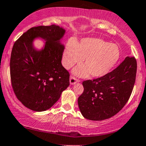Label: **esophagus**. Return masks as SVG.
<instances>
[{
    "mask_svg": "<svg viewBox=\"0 0 146 146\" xmlns=\"http://www.w3.org/2000/svg\"><path fill=\"white\" fill-rule=\"evenodd\" d=\"M80 82V80L79 79H77L76 78H75L74 76H70V83L71 84V85H74L75 83H76V82Z\"/></svg>",
    "mask_w": 146,
    "mask_h": 146,
    "instance_id": "obj_1",
    "label": "esophagus"
}]
</instances>
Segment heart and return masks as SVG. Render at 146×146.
I'll list each match as a JSON object with an SVG mask.
<instances>
[{
	"label": "heart",
	"mask_w": 146,
	"mask_h": 146,
	"mask_svg": "<svg viewBox=\"0 0 146 146\" xmlns=\"http://www.w3.org/2000/svg\"><path fill=\"white\" fill-rule=\"evenodd\" d=\"M119 56L120 50L117 45L101 38H85L78 42L69 39L64 47L62 64L69 69L84 59L85 65L77 67L74 73L80 76L91 73L93 77L101 78L110 73Z\"/></svg>",
	"instance_id": "1"
}]
</instances>
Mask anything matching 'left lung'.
I'll use <instances>...</instances> for the list:
<instances>
[{"label":"left lung","mask_w":146,"mask_h":146,"mask_svg":"<svg viewBox=\"0 0 146 146\" xmlns=\"http://www.w3.org/2000/svg\"><path fill=\"white\" fill-rule=\"evenodd\" d=\"M136 69L135 57L127 56L117 68L104 77L84 80V91L78 99L84 117L90 120H104L122 110L132 92Z\"/></svg>","instance_id":"left-lung-1"}]
</instances>
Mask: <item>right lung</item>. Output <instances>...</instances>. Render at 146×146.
<instances>
[{
  "label": "right lung",
  "instance_id": "right-lung-1",
  "mask_svg": "<svg viewBox=\"0 0 146 146\" xmlns=\"http://www.w3.org/2000/svg\"><path fill=\"white\" fill-rule=\"evenodd\" d=\"M64 33L59 26L34 27L14 44L10 63L12 87L18 100L29 109H49L69 86L70 73L61 62L64 47L59 42ZM36 36L47 40L41 51L32 45Z\"/></svg>",
  "mask_w": 146,
  "mask_h": 146
}]
</instances>
